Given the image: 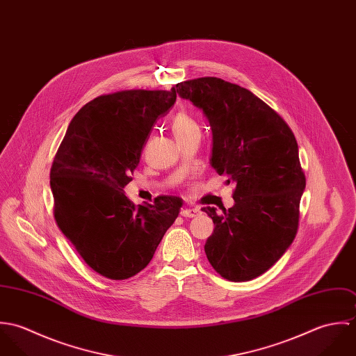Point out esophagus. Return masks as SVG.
I'll use <instances>...</instances> for the list:
<instances>
[{
  "mask_svg": "<svg viewBox=\"0 0 356 356\" xmlns=\"http://www.w3.org/2000/svg\"><path fill=\"white\" fill-rule=\"evenodd\" d=\"M200 212L199 208H184L181 209V216L184 218H193Z\"/></svg>",
  "mask_w": 356,
  "mask_h": 356,
  "instance_id": "esophagus-1",
  "label": "esophagus"
}]
</instances>
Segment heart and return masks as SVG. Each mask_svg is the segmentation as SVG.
Returning <instances> with one entry per match:
<instances>
[{
  "instance_id": "b5f03b06",
  "label": "heart",
  "mask_w": 356,
  "mask_h": 356,
  "mask_svg": "<svg viewBox=\"0 0 356 356\" xmlns=\"http://www.w3.org/2000/svg\"><path fill=\"white\" fill-rule=\"evenodd\" d=\"M171 130L175 140L188 137L193 133L200 131L197 122L186 112H178L171 120Z\"/></svg>"
}]
</instances>
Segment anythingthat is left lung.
Returning <instances> with one entry per match:
<instances>
[{"mask_svg":"<svg viewBox=\"0 0 356 356\" xmlns=\"http://www.w3.org/2000/svg\"><path fill=\"white\" fill-rule=\"evenodd\" d=\"M177 93L203 111L212 131L209 163L236 185L232 208H203L215 225L205 254L223 278L254 280L298 232L305 177L296 138L275 111L238 85L205 76L177 83Z\"/></svg>","mask_w":356,"mask_h":356,"instance_id":"obj_1","label":"left lung"}]
</instances>
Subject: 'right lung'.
<instances>
[{
  "label": "right lung",
  "mask_w": 356,
  "mask_h": 356,
  "mask_svg": "<svg viewBox=\"0 0 356 356\" xmlns=\"http://www.w3.org/2000/svg\"><path fill=\"white\" fill-rule=\"evenodd\" d=\"M175 89L123 90L83 105L72 118L51 170L54 218L78 254L109 280H127L152 260L182 200L134 204L124 186Z\"/></svg>",
  "instance_id": "add662e5"
}]
</instances>
